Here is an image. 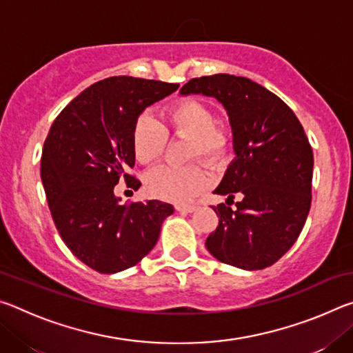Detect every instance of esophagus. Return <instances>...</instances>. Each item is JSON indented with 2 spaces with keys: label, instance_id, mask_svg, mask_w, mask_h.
<instances>
[{
  "label": "esophagus",
  "instance_id": "obj_1",
  "mask_svg": "<svg viewBox=\"0 0 353 353\" xmlns=\"http://www.w3.org/2000/svg\"><path fill=\"white\" fill-rule=\"evenodd\" d=\"M196 208H198V207H196L194 204H179V205H176V210L182 212V213H191V212H194Z\"/></svg>",
  "mask_w": 353,
  "mask_h": 353
}]
</instances>
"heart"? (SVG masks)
<instances>
[{
	"label": "heart",
	"instance_id": "obj_1",
	"mask_svg": "<svg viewBox=\"0 0 353 353\" xmlns=\"http://www.w3.org/2000/svg\"><path fill=\"white\" fill-rule=\"evenodd\" d=\"M187 137L191 140L188 157H201L207 165L223 166L230 157L232 137L229 130L216 126V115L207 104L193 98H183L166 107L165 124L146 115L135 119L132 151L135 159L149 165L162 157L168 135ZM210 177L198 163L185 166L162 165L149 171L145 177L146 191L154 198L182 202L204 190Z\"/></svg>",
	"mask_w": 353,
	"mask_h": 353
}]
</instances>
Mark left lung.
Returning <instances> with one entry per match:
<instances>
[{
    "label": "left lung",
    "mask_w": 353,
    "mask_h": 353,
    "mask_svg": "<svg viewBox=\"0 0 353 353\" xmlns=\"http://www.w3.org/2000/svg\"><path fill=\"white\" fill-rule=\"evenodd\" d=\"M205 94L224 105L236 157L216 194L225 204L205 246L214 259L241 270H265L288 252L312 205L313 151L301 121L277 94L248 77H194L181 94ZM235 195L242 199L235 209Z\"/></svg>",
    "instance_id": "left-lung-1"
}]
</instances>
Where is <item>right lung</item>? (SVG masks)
I'll list each match as a JSON object with an SVG mask.
<instances>
[{
	"instance_id": "1",
	"label": "right lung",
	"mask_w": 353,
	"mask_h": 353,
	"mask_svg": "<svg viewBox=\"0 0 353 353\" xmlns=\"http://www.w3.org/2000/svg\"><path fill=\"white\" fill-rule=\"evenodd\" d=\"M177 83L113 76L93 83L59 113L48 132L40 176L52 221L76 259L101 274L135 266L159 240L171 204L152 199L119 204L115 185L140 181L132 128L140 113Z\"/></svg>"
}]
</instances>
